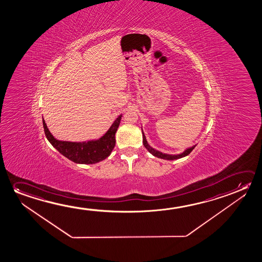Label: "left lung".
Instances as JSON below:
<instances>
[{"label":"left lung","instance_id":"8db88e82","mask_svg":"<svg viewBox=\"0 0 262 262\" xmlns=\"http://www.w3.org/2000/svg\"><path fill=\"white\" fill-rule=\"evenodd\" d=\"M142 134H143V144H144V146H145L146 149L148 150V152H149L150 154H152L154 157H157V158H162V159H166V160H174V159H179V158H184V157H186L187 155L190 154V152H191L192 150L195 148V145H193L191 147H188V148L185 150V151H184L183 153H181V154H165V153H162V152L158 151V150L154 149L153 147H151V146L148 145L147 141H146V138H145V134L143 132V130H142Z\"/></svg>","mask_w":262,"mask_h":262}]
</instances>
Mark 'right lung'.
<instances>
[{
  "mask_svg": "<svg viewBox=\"0 0 262 262\" xmlns=\"http://www.w3.org/2000/svg\"><path fill=\"white\" fill-rule=\"evenodd\" d=\"M122 115L114 121L110 128L103 137L96 140L84 142L61 141L54 138L42 119L46 137L55 149L77 164H96L104 160L111 154L116 145V133L120 124Z\"/></svg>",
  "mask_w": 262,
  "mask_h": 262,
  "instance_id": "add662e5",
  "label": "right lung"
}]
</instances>
